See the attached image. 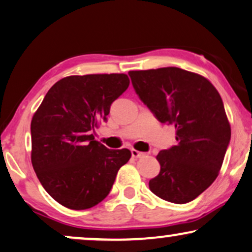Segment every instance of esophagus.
I'll use <instances>...</instances> for the list:
<instances>
[{
	"instance_id": "obj_1",
	"label": "esophagus",
	"mask_w": 252,
	"mask_h": 252,
	"mask_svg": "<svg viewBox=\"0 0 252 252\" xmlns=\"http://www.w3.org/2000/svg\"><path fill=\"white\" fill-rule=\"evenodd\" d=\"M131 156H132V158H136V159H139V158L145 157L146 154H145V153H142V152H139V151L132 149V150H131Z\"/></svg>"
}]
</instances>
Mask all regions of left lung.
Returning <instances> with one entry per match:
<instances>
[{
  "label": "left lung",
  "mask_w": 252,
  "mask_h": 252,
  "mask_svg": "<svg viewBox=\"0 0 252 252\" xmlns=\"http://www.w3.org/2000/svg\"><path fill=\"white\" fill-rule=\"evenodd\" d=\"M133 89L161 123L176 129V145L160 151V173L150 190L161 199L186 204L217 179L230 142L222 99L203 76L168 68L129 71Z\"/></svg>",
  "instance_id": "obj_1"
}]
</instances>
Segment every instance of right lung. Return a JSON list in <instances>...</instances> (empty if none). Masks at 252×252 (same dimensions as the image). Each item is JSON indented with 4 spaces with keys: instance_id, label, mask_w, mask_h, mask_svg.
<instances>
[{
    "instance_id": "add662e5",
    "label": "right lung",
    "mask_w": 252,
    "mask_h": 252,
    "mask_svg": "<svg viewBox=\"0 0 252 252\" xmlns=\"http://www.w3.org/2000/svg\"><path fill=\"white\" fill-rule=\"evenodd\" d=\"M129 84L124 73L65 77L50 87L33 115V169L61 205L86 210L102 202L131 158L128 149L109 150L92 135Z\"/></svg>"
}]
</instances>
